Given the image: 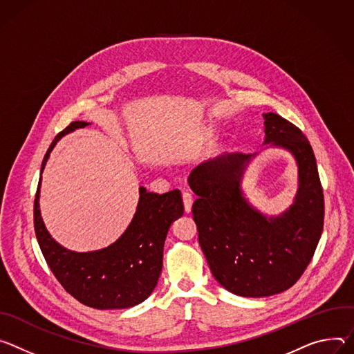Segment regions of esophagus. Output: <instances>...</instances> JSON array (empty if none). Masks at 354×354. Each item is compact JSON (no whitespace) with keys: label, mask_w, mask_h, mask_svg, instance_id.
I'll return each mask as SVG.
<instances>
[{"label":"esophagus","mask_w":354,"mask_h":354,"mask_svg":"<svg viewBox=\"0 0 354 354\" xmlns=\"http://www.w3.org/2000/svg\"><path fill=\"white\" fill-rule=\"evenodd\" d=\"M192 195L189 194V192H183V203H184V211L187 212V214H189L191 212V207H192Z\"/></svg>","instance_id":"34e87169"}]
</instances>
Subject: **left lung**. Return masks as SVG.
<instances>
[{
	"label": "left lung",
	"instance_id": "1",
	"mask_svg": "<svg viewBox=\"0 0 354 354\" xmlns=\"http://www.w3.org/2000/svg\"><path fill=\"white\" fill-rule=\"evenodd\" d=\"M267 147L292 154L298 167L294 203L267 216L242 188L243 174L257 156L225 153L195 167L188 184L198 239L215 280L248 298L280 294L292 287L309 264L324 229V191L313 150L305 135L283 116L263 113Z\"/></svg>",
	"mask_w": 354,
	"mask_h": 354
}]
</instances>
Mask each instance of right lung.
<instances>
[{
	"instance_id": "obj_1",
	"label": "right lung",
	"mask_w": 354,
	"mask_h": 354,
	"mask_svg": "<svg viewBox=\"0 0 354 354\" xmlns=\"http://www.w3.org/2000/svg\"><path fill=\"white\" fill-rule=\"evenodd\" d=\"M90 122L75 121L62 131L45 154L35 197V233L44 257L63 288L77 301L97 309H125L143 302L156 288L163 267V248L171 223L184 205L178 189L166 194L139 187L136 212L127 230L109 246L93 252H73L48 232L39 208L42 173L56 143Z\"/></svg>"
}]
</instances>
